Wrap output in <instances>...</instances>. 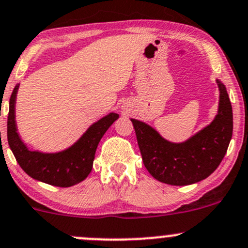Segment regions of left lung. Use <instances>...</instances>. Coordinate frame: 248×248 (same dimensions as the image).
<instances>
[{
	"label": "left lung",
	"instance_id": "obj_1",
	"mask_svg": "<svg viewBox=\"0 0 248 248\" xmlns=\"http://www.w3.org/2000/svg\"><path fill=\"white\" fill-rule=\"evenodd\" d=\"M220 89L218 114L215 120L186 142L173 144L163 139L152 127L131 120L147 171L159 182L189 186L205 179L225 157L233 134V111L226 87Z\"/></svg>",
	"mask_w": 248,
	"mask_h": 248
}]
</instances>
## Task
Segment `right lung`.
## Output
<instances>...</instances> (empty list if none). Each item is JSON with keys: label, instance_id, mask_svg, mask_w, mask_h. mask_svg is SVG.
I'll use <instances>...</instances> for the list:
<instances>
[{"label": "right lung", "instance_id": "1", "mask_svg": "<svg viewBox=\"0 0 248 248\" xmlns=\"http://www.w3.org/2000/svg\"><path fill=\"white\" fill-rule=\"evenodd\" d=\"M19 85L14 88L9 100L7 135L8 144L23 171L36 181L54 186L67 187L84 181L93 169L95 152L101 138L119 117L110 113L84 133L74 146L59 153H40L30 151L21 141L15 124V97Z\"/></svg>", "mask_w": 248, "mask_h": 248}]
</instances>
